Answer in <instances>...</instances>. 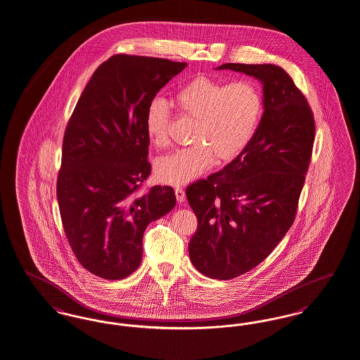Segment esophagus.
<instances>
[{
    "mask_svg": "<svg viewBox=\"0 0 360 360\" xmlns=\"http://www.w3.org/2000/svg\"><path fill=\"white\" fill-rule=\"evenodd\" d=\"M174 191H175V197H176V201L179 202V203L185 202L186 194H185V191H184V188H182V187H175V188H174Z\"/></svg>",
    "mask_w": 360,
    "mask_h": 360,
    "instance_id": "1",
    "label": "esophagus"
}]
</instances>
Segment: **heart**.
Segmentation results:
<instances>
[{
	"mask_svg": "<svg viewBox=\"0 0 360 360\" xmlns=\"http://www.w3.org/2000/svg\"><path fill=\"white\" fill-rule=\"evenodd\" d=\"M174 98L179 111L197 117V123L193 132L195 144L155 162V178L172 186L197 179L216 158L219 163L237 158L252 142L264 110L261 91L249 80L226 84L198 76L181 86ZM170 123L169 104L160 98L150 101L144 112V132L154 147L170 143Z\"/></svg>",
	"mask_w": 360,
	"mask_h": 360,
	"instance_id": "heart-1",
	"label": "heart"
}]
</instances>
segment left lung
<instances>
[{"instance_id": "obj_1", "label": "left lung", "mask_w": 360, "mask_h": 360, "mask_svg": "<svg viewBox=\"0 0 360 360\" xmlns=\"http://www.w3.org/2000/svg\"><path fill=\"white\" fill-rule=\"evenodd\" d=\"M262 84L264 112L252 142L222 170L186 188L198 228L188 244L197 271L231 280L266 259L287 234L312 155L315 120L281 67L228 63Z\"/></svg>"}]
</instances>
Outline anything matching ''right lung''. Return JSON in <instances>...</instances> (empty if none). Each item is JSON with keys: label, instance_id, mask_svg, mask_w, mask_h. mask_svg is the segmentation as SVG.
Masks as SVG:
<instances>
[{"label": "right lung", "instance_id": "obj_1", "mask_svg": "<svg viewBox=\"0 0 360 360\" xmlns=\"http://www.w3.org/2000/svg\"><path fill=\"white\" fill-rule=\"evenodd\" d=\"M167 58L115 55L94 72L64 134L58 202L77 261L105 280L138 269L148 224L175 206L173 187H139L151 173L144 112L186 68Z\"/></svg>", "mask_w": 360, "mask_h": 360}]
</instances>
